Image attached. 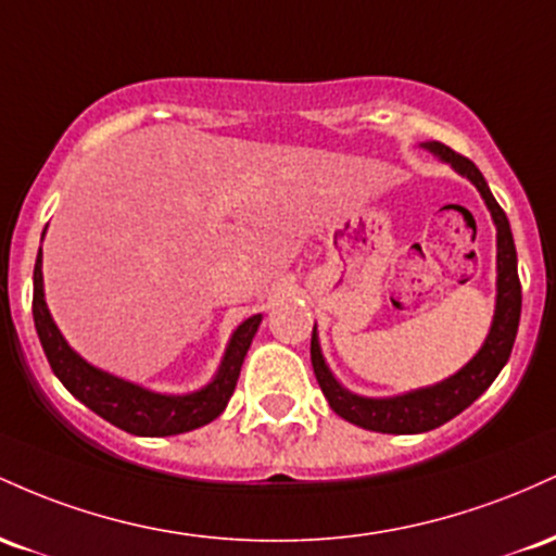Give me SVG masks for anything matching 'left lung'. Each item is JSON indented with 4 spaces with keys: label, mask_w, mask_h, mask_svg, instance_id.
Instances as JSON below:
<instances>
[{
    "label": "left lung",
    "mask_w": 556,
    "mask_h": 556,
    "mask_svg": "<svg viewBox=\"0 0 556 556\" xmlns=\"http://www.w3.org/2000/svg\"><path fill=\"white\" fill-rule=\"evenodd\" d=\"M420 147L433 157L446 162L454 173L470 180L491 212V220L496 226V307L489 336H485V341L467 365L459 367L454 376L439 380V383L394 396H362L341 386L339 378L328 367L326 357H323L317 326L312 328V370H315V378L328 399L330 409L344 417L346 422H354V426L365 430H376V433H426V430L444 426L452 417H457L494 383L502 367L507 365L509 354H513L517 326H520L522 291L520 278H517V252L507 215L491 194L483 173L470 160L452 152L439 141H422Z\"/></svg>",
    "instance_id": "obj_1"
}]
</instances>
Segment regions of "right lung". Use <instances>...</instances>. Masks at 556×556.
Masks as SVG:
<instances>
[{"label": "right lung", "instance_id": "obj_1", "mask_svg": "<svg viewBox=\"0 0 556 556\" xmlns=\"http://www.w3.org/2000/svg\"><path fill=\"white\" fill-rule=\"evenodd\" d=\"M43 239V233H41ZM34 323L36 333L52 365L54 376L62 380L67 391L84 402L91 413L117 426L134 435H178L186 430L207 426L215 417L223 415L233 396L236 380H239L241 365L252 346L254 333H257L262 315H252L230 333L226 354L217 365L215 376L202 389L189 391V394H160V391L147 389V386L134 383L121 376L91 365L65 341L54 323L52 312L47 307L43 296V273H41V249L34 267Z\"/></svg>", "mask_w": 556, "mask_h": 556}]
</instances>
